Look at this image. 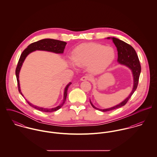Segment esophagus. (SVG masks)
Here are the masks:
<instances>
[{"instance_id": "obj_1", "label": "esophagus", "mask_w": 157, "mask_h": 157, "mask_svg": "<svg viewBox=\"0 0 157 157\" xmlns=\"http://www.w3.org/2000/svg\"><path fill=\"white\" fill-rule=\"evenodd\" d=\"M91 80V78L90 76H88V75H85L80 78L81 81H86V80Z\"/></svg>"}]
</instances>
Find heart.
Segmentation results:
<instances>
[{
	"label": "heart",
	"mask_w": 157,
	"mask_h": 157,
	"mask_svg": "<svg viewBox=\"0 0 157 157\" xmlns=\"http://www.w3.org/2000/svg\"><path fill=\"white\" fill-rule=\"evenodd\" d=\"M115 52L111 46L89 43L78 45L72 51L71 58L78 67H87L92 74L103 72L113 62ZM74 67L72 63H70Z\"/></svg>",
	"instance_id": "heart-1"
}]
</instances>
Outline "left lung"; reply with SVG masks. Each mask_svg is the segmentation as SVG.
Here are the masks:
<instances>
[{
	"label": "left lung",
	"mask_w": 157,
	"mask_h": 157,
	"mask_svg": "<svg viewBox=\"0 0 157 157\" xmlns=\"http://www.w3.org/2000/svg\"><path fill=\"white\" fill-rule=\"evenodd\" d=\"M107 39H111L114 45H115V46L117 47V49L118 51V59H117L118 63L121 65L126 66V67H128L131 70L132 75H133L134 85H133V88L132 90V92H131L129 95L122 102L111 108H107V109L97 108L93 105V104L92 103L90 100V103L92 106L95 109H97L102 112H106V111L113 110V109L121 108L126 104V103L128 101V100L131 97V96L132 95V94H134V92L137 88L139 77L141 72V65L140 63L138 56L134 48L132 46L128 44L127 43L118 39H117L115 37H108Z\"/></svg>",
	"instance_id": "left-lung-1"
}]
</instances>
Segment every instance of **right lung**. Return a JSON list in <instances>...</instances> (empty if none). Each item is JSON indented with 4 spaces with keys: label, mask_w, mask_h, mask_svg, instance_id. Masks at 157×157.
Here are the masks:
<instances>
[{
    "label": "right lung",
    "mask_w": 157,
    "mask_h": 157,
    "mask_svg": "<svg viewBox=\"0 0 157 157\" xmlns=\"http://www.w3.org/2000/svg\"><path fill=\"white\" fill-rule=\"evenodd\" d=\"M67 45V42H63V41H60V40H54V39H42L40 40L39 41L34 42L28 46V47L23 51L20 57V59L19 60L16 69V78H17V85H18V90L19 92L21 93V94L24 97L23 95L21 90V87H20V83H19V72L21 71V69L23 63L24 62V60H25L26 57H27V56L30 54L31 52L36 51V50H40V51H49V52H54L56 54H62L63 53L64 49L65 48V46ZM72 83L69 82L67 86L65 88L64 90V95H63V102L59 105L58 106L56 107V108H42V107H39L37 106H35L33 104H31V103H29L28 101H26L28 103V105L31 106H32L33 108L40 111L42 112H54V111H56L58 109H59L60 108H61L62 107V106L63 105V104L65 103V101H66V98H67V90L69 86L71 85Z\"/></svg>",
    "instance_id": "obj_1"
}]
</instances>
